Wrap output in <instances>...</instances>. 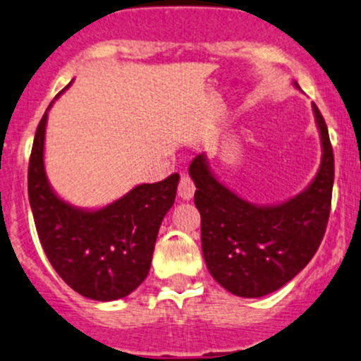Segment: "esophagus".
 I'll return each instance as SVG.
<instances>
[{
    "instance_id": "34e87169",
    "label": "esophagus",
    "mask_w": 361,
    "mask_h": 361,
    "mask_svg": "<svg viewBox=\"0 0 361 361\" xmlns=\"http://www.w3.org/2000/svg\"><path fill=\"white\" fill-rule=\"evenodd\" d=\"M195 182H192L191 176L188 172H182L180 173V180H179V188H177V192L182 200H191L192 195H195Z\"/></svg>"
}]
</instances>
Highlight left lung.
Returning <instances> with one entry per match:
<instances>
[{
  "mask_svg": "<svg viewBox=\"0 0 361 361\" xmlns=\"http://www.w3.org/2000/svg\"><path fill=\"white\" fill-rule=\"evenodd\" d=\"M320 170L301 195L277 207H257L212 176L203 154L189 166L201 215V246L212 277L228 293L259 298L274 293L308 265L319 250L331 215L334 153L320 110Z\"/></svg>",
  "mask_w": 361,
  "mask_h": 361,
  "instance_id": "1",
  "label": "left lung"
}]
</instances>
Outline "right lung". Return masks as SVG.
I'll return each instance as SVG.
<instances>
[{"label":"right lung","instance_id":"right-lung-1","mask_svg":"<svg viewBox=\"0 0 361 361\" xmlns=\"http://www.w3.org/2000/svg\"><path fill=\"white\" fill-rule=\"evenodd\" d=\"M46 118L48 114L37 126L27 176L42 250L75 293L96 301L127 296L149 272L161 220L176 201L179 173L137 185L102 210H77L61 201L46 180Z\"/></svg>","mask_w":361,"mask_h":361}]
</instances>
